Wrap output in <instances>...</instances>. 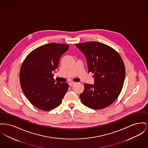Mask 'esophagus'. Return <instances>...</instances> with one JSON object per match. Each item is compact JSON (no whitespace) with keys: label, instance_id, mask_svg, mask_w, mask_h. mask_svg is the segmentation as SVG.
<instances>
[{"label":"esophagus","instance_id":"esophagus-1","mask_svg":"<svg viewBox=\"0 0 148 148\" xmlns=\"http://www.w3.org/2000/svg\"><path fill=\"white\" fill-rule=\"evenodd\" d=\"M75 82H69V85L70 86H73V85L75 84Z\"/></svg>","mask_w":148,"mask_h":148}]
</instances>
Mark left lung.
<instances>
[{"instance_id":"left-lung-1","label":"left lung","mask_w":148,"mask_h":148,"mask_svg":"<svg viewBox=\"0 0 148 148\" xmlns=\"http://www.w3.org/2000/svg\"><path fill=\"white\" fill-rule=\"evenodd\" d=\"M86 59L88 72H92L94 84H85L80 94L82 103L92 109H101L111 105L122 90L125 77L124 62L112 48L101 42L76 44Z\"/></svg>"}]
</instances>
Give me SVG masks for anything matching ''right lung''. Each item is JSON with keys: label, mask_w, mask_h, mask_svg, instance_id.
Masks as SVG:
<instances>
[{"label": "right lung", "mask_w": 148, "mask_h": 148, "mask_svg": "<svg viewBox=\"0 0 148 148\" xmlns=\"http://www.w3.org/2000/svg\"><path fill=\"white\" fill-rule=\"evenodd\" d=\"M69 46L50 42L30 53L21 65L20 83L24 94L36 108L45 111L59 106L69 85L53 78L61 56Z\"/></svg>", "instance_id": "add662e5"}]
</instances>
